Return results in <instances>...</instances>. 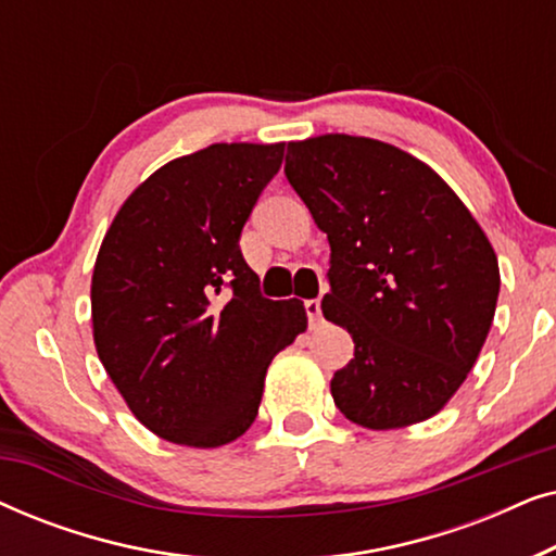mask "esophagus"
I'll use <instances>...</instances> for the list:
<instances>
[{"label": "esophagus", "mask_w": 556, "mask_h": 556, "mask_svg": "<svg viewBox=\"0 0 556 556\" xmlns=\"http://www.w3.org/2000/svg\"><path fill=\"white\" fill-rule=\"evenodd\" d=\"M303 306H306L308 324H311V329H314V326H318V321H321V299H308Z\"/></svg>", "instance_id": "1"}]
</instances>
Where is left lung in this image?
Returning <instances> with one entry per match:
<instances>
[{"label":"left lung","instance_id":"left-lung-1","mask_svg":"<svg viewBox=\"0 0 556 556\" xmlns=\"http://www.w3.org/2000/svg\"><path fill=\"white\" fill-rule=\"evenodd\" d=\"M286 177L331 245L321 308L354 339L331 397L369 430L422 422L466 382L498 301V261L420 159L364 136L288 143Z\"/></svg>","mask_w":556,"mask_h":556}]
</instances>
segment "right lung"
<instances>
[{"label": "right lung", "instance_id": "obj_1", "mask_svg": "<svg viewBox=\"0 0 556 556\" xmlns=\"http://www.w3.org/2000/svg\"><path fill=\"white\" fill-rule=\"evenodd\" d=\"M280 164L283 143H212L174 159L134 189L98 250V359L136 420L169 443L238 440L273 356L308 326L299 299H265L240 253Z\"/></svg>", "mask_w": 556, "mask_h": 556}]
</instances>
